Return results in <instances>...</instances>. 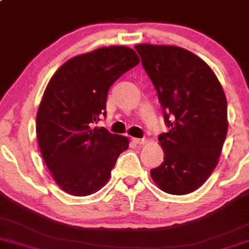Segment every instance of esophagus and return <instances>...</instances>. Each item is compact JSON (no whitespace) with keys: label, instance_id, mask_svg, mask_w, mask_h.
<instances>
[{"label":"esophagus","instance_id":"34e87169","mask_svg":"<svg viewBox=\"0 0 249 249\" xmlns=\"http://www.w3.org/2000/svg\"><path fill=\"white\" fill-rule=\"evenodd\" d=\"M133 142H134L135 143H138V145H145L147 140L143 139V138L142 139H140V138H133Z\"/></svg>","mask_w":249,"mask_h":249}]
</instances>
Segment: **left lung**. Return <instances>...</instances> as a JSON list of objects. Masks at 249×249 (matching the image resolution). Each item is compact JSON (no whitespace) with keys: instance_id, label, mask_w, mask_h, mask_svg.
Returning <instances> with one entry per match:
<instances>
[{"instance_id":"left-lung-1","label":"left lung","mask_w":249,"mask_h":249,"mask_svg":"<svg viewBox=\"0 0 249 249\" xmlns=\"http://www.w3.org/2000/svg\"><path fill=\"white\" fill-rule=\"evenodd\" d=\"M170 130L158 137L164 160L150 171L163 192L184 196L213 173L228 133L227 98L210 66L175 45L138 44Z\"/></svg>"}]
</instances>
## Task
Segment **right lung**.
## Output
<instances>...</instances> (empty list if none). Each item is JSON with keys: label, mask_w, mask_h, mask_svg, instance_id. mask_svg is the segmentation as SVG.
I'll return each mask as SVG.
<instances>
[{"label": "right lung", "mask_w": 249, "mask_h": 249, "mask_svg": "<svg viewBox=\"0 0 249 249\" xmlns=\"http://www.w3.org/2000/svg\"><path fill=\"white\" fill-rule=\"evenodd\" d=\"M139 62L133 49L103 47L69 58L49 81L36 132L51 178L66 193L85 196L103 188L129 146L127 137L94 124L107 115L110 86Z\"/></svg>", "instance_id": "obj_1"}]
</instances>
